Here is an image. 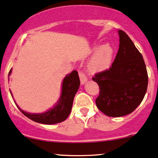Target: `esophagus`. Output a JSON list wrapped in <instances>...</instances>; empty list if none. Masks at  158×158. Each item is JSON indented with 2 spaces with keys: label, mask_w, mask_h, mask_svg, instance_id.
<instances>
[{
  "label": "esophagus",
  "mask_w": 158,
  "mask_h": 158,
  "mask_svg": "<svg viewBox=\"0 0 158 158\" xmlns=\"http://www.w3.org/2000/svg\"><path fill=\"white\" fill-rule=\"evenodd\" d=\"M79 77L80 80H81V84H84V83L87 81V77L85 75V74L83 73L82 71H79Z\"/></svg>",
  "instance_id": "1"
}]
</instances>
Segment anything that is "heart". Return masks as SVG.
Segmentation results:
<instances>
[{
	"label": "heart",
	"mask_w": 158,
	"mask_h": 158,
	"mask_svg": "<svg viewBox=\"0 0 158 158\" xmlns=\"http://www.w3.org/2000/svg\"><path fill=\"white\" fill-rule=\"evenodd\" d=\"M114 50L110 44H103L95 52L89 62V69L92 73H100L110 67Z\"/></svg>",
	"instance_id": "b5f03b06"
}]
</instances>
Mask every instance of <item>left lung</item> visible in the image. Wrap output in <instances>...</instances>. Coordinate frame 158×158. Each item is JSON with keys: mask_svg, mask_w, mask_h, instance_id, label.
<instances>
[{"mask_svg": "<svg viewBox=\"0 0 158 158\" xmlns=\"http://www.w3.org/2000/svg\"><path fill=\"white\" fill-rule=\"evenodd\" d=\"M119 48L111 67L95 74L100 88L97 107L103 114L120 117L141 104L148 85V74L141 53L123 31H118Z\"/></svg>", "mask_w": 158, "mask_h": 158, "instance_id": "left-lung-1", "label": "left lung"}]
</instances>
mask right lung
<instances>
[{
  "mask_svg": "<svg viewBox=\"0 0 158 158\" xmlns=\"http://www.w3.org/2000/svg\"><path fill=\"white\" fill-rule=\"evenodd\" d=\"M11 73V69L9 73V76ZM80 86L78 73L74 70L69 75H67L64 79L62 83L61 95L57 105L51 110L44 114H28L23 111L19 108V110L25 116L38 123L44 124H53L63 122L67 118L71 112L75 95Z\"/></svg>",
  "mask_w": 158,
  "mask_h": 158,
  "instance_id": "1",
  "label": "right lung"
}]
</instances>
